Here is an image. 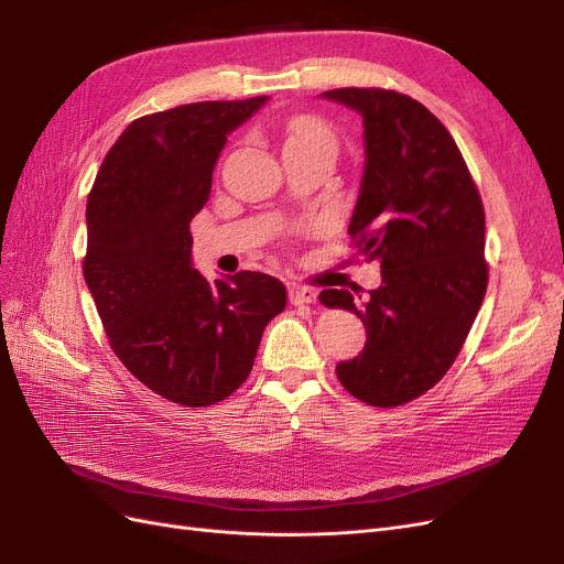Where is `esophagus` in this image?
Wrapping results in <instances>:
<instances>
[{
    "label": "esophagus",
    "instance_id": "esophagus-1",
    "mask_svg": "<svg viewBox=\"0 0 564 564\" xmlns=\"http://www.w3.org/2000/svg\"><path fill=\"white\" fill-rule=\"evenodd\" d=\"M289 301L294 305H311L317 301V289L305 284H292L289 286Z\"/></svg>",
    "mask_w": 564,
    "mask_h": 564
}]
</instances>
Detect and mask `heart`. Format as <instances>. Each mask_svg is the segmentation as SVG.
<instances>
[{
    "mask_svg": "<svg viewBox=\"0 0 564 564\" xmlns=\"http://www.w3.org/2000/svg\"><path fill=\"white\" fill-rule=\"evenodd\" d=\"M289 145H322V148H332L336 145L332 129L319 122L315 117H299L292 124L286 127V141L284 148Z\"/></svg>",
    "mask_w": 564,
    "mask_h": 564,
    "instance_id": "heart-1",
    "label": "heart"
}]
</instances>
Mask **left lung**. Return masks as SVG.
<instances>
[{
  "label": "left lung",
  "instance_id": "left-lung-1",
  "mask_svg": "<svg viewBox=\"0 0 564 564\" xmlns=\"http://www.w3.org/2000/svg\"><path fill=\"white\" fill-rule=\"evenodd\" d=\"M322 96L362 115L365 174L348 232L357 253L381 261L383 278L369 296L319 294L367 327L362 355L336 373L352 398L400 406L445 377L482 305V197L452 133L419 100L373 87Z\"/></svg>",
  "mask_w": 564,
  "mask_h": 564
}]
</instances>
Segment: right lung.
Instances as JSON below:
<instances>
[{
    "instance_id": "obj_1",
    "label": "right lung",
    "mask_w": 564,
    "mask_h": 564,
    "mask_svg": "<svg viewBox=\"0 0 564 564\" xmlns=\"http://www.w3.org/2000/svg\"><path fill=\"white\" fill-rule=\"evenodd\" d=\"M268 96L202 100L133 119L87 199L84 280L112 352L164 400L209 406L240 388L286 289L242 270H193L191 220L207 204L228 133Z\"/></svg>"
}]
</instances>
